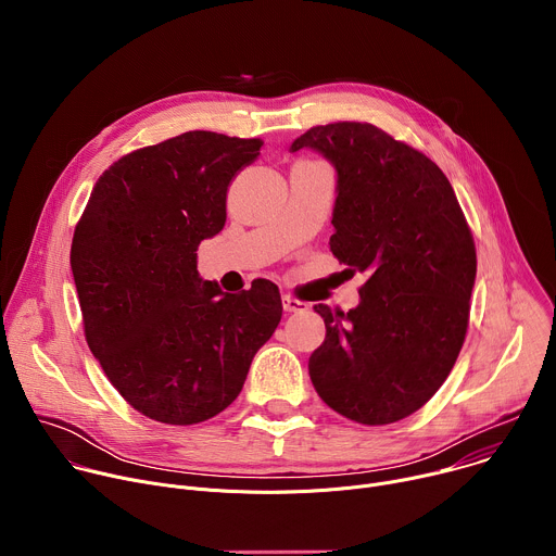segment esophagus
I'll return each mask as SVG.
<instances>
[{
  "label": "esophagus",
  "instance_id": "esophagus-1",
  "mask_svg": "<svg viewBox=\"0 0 556 556\" xmlns=\"http://www.w3.org/2000/svg\"><path fill=\"white\" fill-rule=\"evenodd\" d=\"M281 303H283V309H286V312H305V309H307V303H305V301H299V299H294V296H290V294H283Z\"/></svg>",
  "mask_w": 556,
  "mask_h": 556
}]
</instances>
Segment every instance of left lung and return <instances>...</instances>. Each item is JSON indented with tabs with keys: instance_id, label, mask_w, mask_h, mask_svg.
Here are the masks:
<instances>
[{
	"instance_id": "left-lung-1",
	"label": "left lung",
	"mask_w": 556,
	"mask_h": 556,
	"mask_svg": "<svg viewBox=\"0 0 556 556\" xmlns=\"http://www.w3.org/2000/svg\"><path fill=\"white\" fill-rule=\"evenodd\" d=\"M299 149L334 167L330 251L367 275L350 312L314 305L326 341L307 361L312 384L354 422L403 420L462 350L478 273L472 235L442 169L369 123L312 127L290 144Z\"/></svg>"
}]
</instances>
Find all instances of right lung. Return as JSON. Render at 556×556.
<instances>
[{
  "label": "right lung",
  "mask_w": 556,
  "mask_h": 556,
  "mask_svg": "<svg viewBox=\"0 0 556 556\" xmlns=\"http://www.w3.org/2000/svg\"><path fill=\"white\" fill-rule=\"evenodd\" d=\"M264 140L187 131L131 151L94 185L70 266L86 339L142 416L195 425L240 395L281 321L275 283L222 292L198 273V247L226 222V191Z\"/></svg>",
  "instance_id": "add662e5"
}]
</instances>
